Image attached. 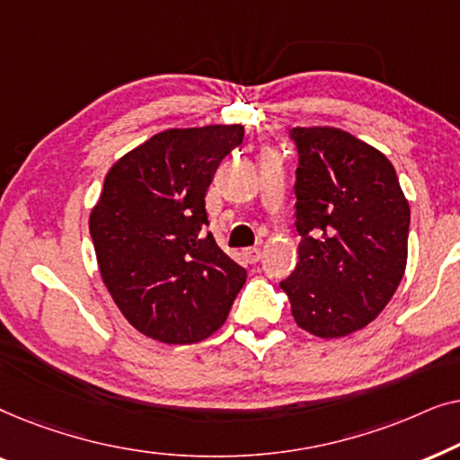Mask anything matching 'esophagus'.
Listing matches in <instances>:
<instances>
[{
    "label": "esophagus",
    "mask_w": 460,
    "mask_h": 460,
    "mask_svg": "<svg viewBox=\"0 0 460 460\" xmlns=\"http://www.w3.org/2000/svg\"><path fill=\"white\" fill-rule=\"evenodd\" d=\"M243 257H244V261H249V263L260 261L261 260V249H257V247L243 249Z\"/></svg>",
    "instance_id": "34e87169"
}]
</instances>
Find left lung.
<instances>
[{
  "label": "left lung",
  "mask_w": 460,
  "mask_h": 460,
  "mask_svg": "<svg viewBox=\"0 0 460 460\" xmlns=\"http://www.w3.org/2000/svg\"><path fill=\"white\" fill-rule=\"evenodd\" d=\"M299 261L280 282L295 323L337 339L394 297L408 260L411 207L389 159L339 128H295Z\"/></svg>",
  "instance_id": "left-lung-1"
}]
</instances>
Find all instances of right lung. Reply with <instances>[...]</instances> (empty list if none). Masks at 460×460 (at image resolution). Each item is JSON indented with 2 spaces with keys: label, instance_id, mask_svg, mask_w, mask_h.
I'll return each mask as SVG.
<instances>
[{
  "label": "right lung",
  "instance_id": "1",
  "mask_svg": "<svg viewBox=\"0 0 460 460\" xmlns=\"http://www.w3.org/2000/svg\"><path fill=\"white\" fill-rule=\"evenodd\" d=\"M243 136V125L165 129L106 173L90 234L112 301L142 335L197 343L228 318L247 270L205 232V194Z\"/></svg>",
  "mask_w": 460,
  "mask_h": 460
}]
</instances>
